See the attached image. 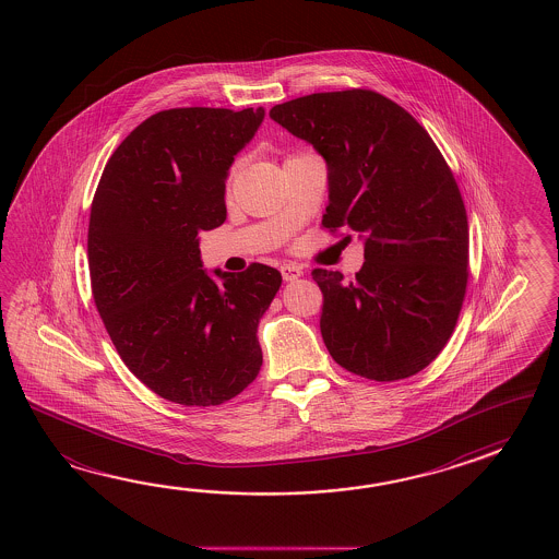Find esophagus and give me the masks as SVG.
<instances>
[{
	"instance_id": "34e87169",
	"label": "esophagus",
	"mask_w": 559,
	"mask_h": 559,
	"mask_svg": "<svg viewBox=\"0 0 559 559\" xmlns=\"http://www.w3.org/2000/svg\"><path fill=\"white\" fill-rule=\"evenodd\" d=\"M280 272H282V277H284L285 282H294L297 277L304 275L301 265H297V263H284V265L280 267Z\"/></svg>"
}]
</instances>
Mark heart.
<instances>
[{"mask_svg":"<svg viewBox=\"0 0 559 559\" xmlns=\"http://www.w3.org/2000/svg\"><path fill=\"white\" fill-rule=\"evenodd\" d=\"M289 157H296V155H289ZM238 171H239V159H236L231 166H229V169H227L226 174V191L229 193V191L234 190V183H236V178H238Z\"/></svg>","mask_w":559,"mask_h":559,"instance_id":"obj_1","label":"heart"}]
</instances>
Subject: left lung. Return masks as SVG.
Wrapping results in <instances>:
<instances>
[{"label":"left lung","instance_id":"obj_1","mask_svg":"<svg viewBox=\"0 0 559 559\" xmlns=\"http://www.w3.org/2000/svg\"><path fill=\"white\" fill-rule=\"evenodd\" d=\"M270 116L328 162L321 226L366 239L356 280L311 272L328 352L366 380L416 376L450 342L469 277L467 214L452 169L412 114L371 90L304 95Z\"/></svg>","mask_w":559,"mask_h":559}]
</instances>
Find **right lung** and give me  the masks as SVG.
Returning <instances> with one entry per match:
<instances>
[{
  "instance_id": "add662e5",
  "label": "right lung",
  "mask_w": 559,
  "mask_h": 559,
  "mask_svg": "<svg viewBox=\"0 0 559 559\" xmlns=\"http://www.w3.org/2000/svg\"><path fill=\"white\" fill-rule=\"evenodd\" d=\"M263 107H174L107 159L87 227L95 308L131 373L167 402L219 405L262 369L258 323L282 274L263 263L214 282L200 231L226 222V174Z\"/></svg>"
}]
</instances>
